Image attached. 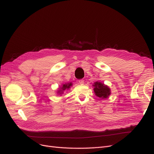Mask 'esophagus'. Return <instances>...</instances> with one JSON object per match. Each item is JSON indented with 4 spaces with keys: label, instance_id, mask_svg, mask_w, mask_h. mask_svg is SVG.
I'll return each instance as SVG.
<instances>
[{
    "label": "esophagus",
    "instance_id": "34e87169",
    "mask_svg": "<svg viewBox=\"0 0 154 154\" xmlns=\"http://www.w3.org/2000/svg\"><path fill=\"white\" fill-rule=\"evenodd\" d=\"M78 82H79V83H80V85H83V83H84V80H78Z\"/></svg>",
    "mask_w": 154,
    "mask_h": 154
}]
</instances>
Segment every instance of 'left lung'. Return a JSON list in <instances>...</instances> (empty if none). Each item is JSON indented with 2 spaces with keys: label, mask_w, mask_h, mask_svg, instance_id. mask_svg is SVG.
<instances>
[{
  "label": "left lung",
  "mask_w": 154,
  "mask_h": 154,
  "mask_svg": "<svg viewBox=\"0 0 154 154\" xmlns=\"http://www.w3.org/2000/svg\"><path fill=\"white\" fill-rule=\"evenodd\" d=\"M94 91L96 96L100 97V98H106L110 94V91L109 87L105 85L101 82H97L94 83Z\"/></svg>",
  "instance_id": "1"
}]
</instances>
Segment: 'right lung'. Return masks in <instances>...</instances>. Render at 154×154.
<instances>
[{
    "label": "right lung",
    "mask_w": 154,
    "mask_h": 154,
    "mask_svg": "<svg viewBox=\"0 0 154 154\" xmlns=\"http://www.w3.org/2000/svg\"><path fill=\"white\" fill-rule=\"evenodd\" d=\"M72 86V83H66V84H64L63 85L62 87V89L58 91V93H60V94H62L63 91L66 90V89H69V88H70V87Z\"/></svg>",
    "instance_id": "obj_1"
}]
</instances>
